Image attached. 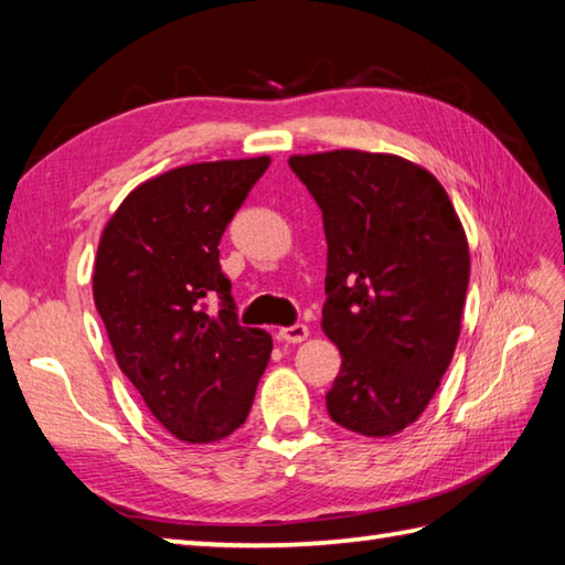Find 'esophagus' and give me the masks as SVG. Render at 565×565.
Here are the masks:
<instances>
[{
	"mask_svg": "<svg viewBox=\"0 0 565 565\" xmlns=\"http://www.w3.org/2000/svg\"><path fill=\"white\" fill-rule=\"evenodd\" d=\"M306 337H309V327H303V323H294V327L279 329V341L284 343H301Z\"/></svg>",
	"mask_w": 565,
	"mask_h": 565,
	"instance_id": "34e87169",
	"label": "esophagus"
}]
</instances>
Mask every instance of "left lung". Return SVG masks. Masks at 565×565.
<instances>
[{
  "instance_id": "8db88e82",
  "label": "left lung",
  "mask_w": 565,
  "mask_h": 565,
  "mask_svg": "<svg viewBox=\"0 0 565 565\" xmlns=\"http://www.w3.org/2000/svg\"><path fill=\"white\" fill-rule=\"evenodd\" d=\"M327 234L321 329L341 351L329 416L394 436L424 414L454 359L468 242L446 189L394 154L337 149L291 157Z\"/></svg>"
}]
</instances>
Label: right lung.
<instances>
[{
    "label": "right lung",
    "instance_id": "1",
    "mask_svg": "<svg viewBox=\"0 0 565 565\" xmlns=\"http://www.w3.org/2000/svg\"><path fill=\"white\" fill-rule=\"evenodd\" d=\"M269 157L204 161L139 184L104 226L94 303L114 356L181 441L212 444L244 424L271 337L238 323L218 242ZM220 299V311L205 303Z\"/></svg>",
    "mask_w": 565,
    "mask_h": 565
}]
</instances>
